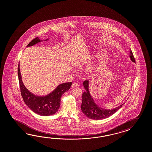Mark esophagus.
Wrapping results in <instances>:
<instances>
[{
    "label": "esophagus",
    "mask_w": 152,
    "mask_h": 152,
    "mask_svg": "<svg viewBox=\"0 0 152 152\" xmlns=\"http://www.w3.org/2000/svg\"><path fill=\"white\" fill-rule=\"evenodd\" d=\"M79 84H78L77 83H74L72 84V87H78L79 86Z\"/></svg>",
    "instance_id": "esophagus-1"
}]
</instances>
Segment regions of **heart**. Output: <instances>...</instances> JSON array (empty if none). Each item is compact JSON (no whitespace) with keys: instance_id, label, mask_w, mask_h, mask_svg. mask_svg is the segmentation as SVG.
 <instances>
[{"instance_id":"1","label":"heart","mask_w":152,"mask_h":152,"mask_svg":"<svg viewBox=\"0 0 152 152\" xmlns=\"http://www.w3.org/2000/svg\"><path fill=\"white\" fill-rule=\"evenodd\" d=\"M93 70V67H89L88 68V69H87V72L89 74V73H91L92 71Z\"/></svg>"}]
</instances>
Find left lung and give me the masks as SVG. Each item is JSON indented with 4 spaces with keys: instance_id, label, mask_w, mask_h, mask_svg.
Returning a JSON list of instances; mask_svg holds the SVG:
<instances>
[{
    "instance_id": "obj_1",
    "label": "left lung",
    "mask_w": 152,
    "mask_h": 152,
    "mask_svg": "<svg viewBox=\"0 0 152 152\" xmlns=\"http://www.w3.org/2000/svg\"><path fill=\"white\" fill-rule=\"evenodd\" d=\"M130 58L132 62L136 63L131 50H130ZM83 85L86 91L82 94V101L81 109L82 113L88 118L95 120H99L107 118L110 116L114 114L118 109L122 107L124 104H125V103L122 104L121 105L112 109H107L100 107L96 103V102L93 100L92 96H91L90 94L89 81L86 80L83 82Z\"/></svg>"
}]
</instances>
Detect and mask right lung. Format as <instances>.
<instances>
[{
    "label": "right lung",
    "mask_w": 152,
    "mask_h": 152,
    "mask_svg": "<svg viewBox=\"0 0 152 152\" xmlns=\"http://www.w3.org/2000/svg\"><path fill=\"white\" fill-rule=\"evenodd\" d=\"M47 39L45 41H47ZM36 37L31 41L27 47L33 46L38 43L42 42ZM20 63L18 65V74L19 77V84L23 100L26 105L32 111L41 116H50L53 115L58 110L60 105V99L63 94L70 88L72 83L67 82L60 84L52 92L45 96H38L30 92L23 85L22 77L20 70Z\"/></svg>",
    "instance_id": "obj_1"
}]
</instances>
